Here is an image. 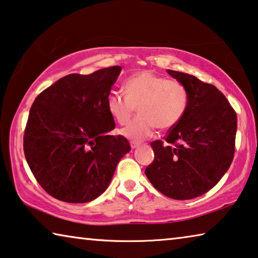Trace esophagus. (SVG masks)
<instances>
[{
    "instance_id": "obj_1",
    "label": "esophagus",
    "mask_w": 258,
    "mask_h": 258,
    "mask_svg": "<svg viewBox=\"0 0 258 258\" xmlns=\"http://www.w3.org/2000/svg\"><path fill=\"white\" fill-rule=\"evenodd\" d=\"M139 145H140V144H139V142H136V141H132V142H131V148H137V147L139 146Z\"/></svg>"
}]
</instances>
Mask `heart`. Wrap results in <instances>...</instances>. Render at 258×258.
<instances>
[{
    "label": "heart",
    "mask_w": 258,
    "mask_h": 258,
    "mask_svg": "<svg viewBox=\"0 0 258 258\" xmlns=\"http://www.w3.org/2000/svg\"><path fill=\"white\" fill-rule=\"evenodd\" d=\"M125 93L111 91L107 96L109 113L125 125L136 112L139 116L122 128V136L134 141L149 138L155 128L170 130L185 117L189 105V91L180 81L167 79L151 71H142L125 81Z\"/></svg>",
    "instance_id": "heart-1"
}]
</instances>
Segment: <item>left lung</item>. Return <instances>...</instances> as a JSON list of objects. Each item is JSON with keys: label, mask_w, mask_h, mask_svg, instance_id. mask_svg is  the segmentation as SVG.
<instances>
[{"label": "left lung", "mask_w": 258, "mask_h": 258, "mask_svg": "<svg viewBox=\"0 0 258 258\" xmlns=\"http://www.w3.org/2000/svg\"><path fill=\"white\" fill-rule=\"evenodd\" d=\"M189 91L181 121L164 140L150 144L154 161L145 173L158 191L174 200H190L217 185L232 164L236 113L214 85L183 72L167 70Z\"/></svg>", "instance_id": "obj_1"}]
</instances>
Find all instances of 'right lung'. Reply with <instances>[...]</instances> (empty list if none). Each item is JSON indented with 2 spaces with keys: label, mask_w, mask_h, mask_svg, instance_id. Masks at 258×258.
Listing matches in <instances>:
<instances>
[{
  "label": "right lung",
  "mask_w": 258,
  "mask_h": 258,
  "mask_svg": "<svg viewBox=\"0 0 258 258\" xmlns=\"http://www.w3.org/2000/svg\"><path fill=\"white\" fill-rule=\"evenodd\" d=\"M121 71L101 69L65 76L41 92L24 132V154L39 185L59 201L85 203L107 189L131 150L122 136H108L114 120L107 96Z\"/></svg>",
  "instance_id": "right-lung-1"
}]
</instances>
